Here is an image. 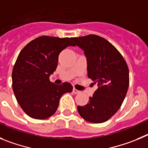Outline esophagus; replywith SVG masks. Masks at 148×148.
<instances>
[{
  "instance_id": "1",
  "label": "esophagus",
  "mask_w": 148,
  "mask_h": 148,
  "mask_svg": "<svg viewBox=\"0 0 148 148\" xmlns=\"http://www.w3.org/2000/svg\"><path fill=\"white\" fill-rule=\"evenodd\" d=\"M73 92H74L75 94H79V93H80V91H79V90H77V89L74 88L73 89Z\"/></svg>"
}]
</instances>
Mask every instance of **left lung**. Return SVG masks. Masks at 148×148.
Segmentation results:
<instances>
[{"instance_id":"8db88e82","label":"left lung","mask_w":148,"mask_h":148,"mask_svg":"<svg viewBox=\"0 0 148 148\" xmlns=\"http://www.w3.org/2000/svg\"><path fill=\"white\" fill-rule=\"evenodd\" d=\"M87 58L88 78L98 88L88 103L77 106L79 115L92 123L108 120L120 108L129 86V69L119 51L110 42L95 34L72 38Z\"/></svg>"}]
</instances>
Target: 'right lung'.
Segmentation results:
<instances>
[{
	"instance_id": "1",
	"label": "right lung",
	"mask_w": 148,
	"mask_h": 148,
	"mask_svg": "<svg viewBox=\"0 0 148 148\" xmlns=\"http://www.w3.org/2000/svg\"><path fill=\"white\" fill-rule=\"evenodd\" d=\"M75 46L71 38L40 36L21 50L12 70V88L23 110L35 119L51 116L59 106L60 97L71 93L69 82L56 85L49 77L58 66L63 49Z\"/></svg>"
}]
</instances>
